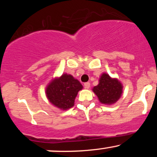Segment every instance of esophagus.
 <instances>
[{
	"instance_id": "34e87169",
	"label": "esophagus",
	"mask_w": 157,
	"mask_h": 157,
	"mask_svg": "<svg viewBox=\"0 0 157 157\" xmlns=\"http://www.w3.org/2000/svg\"><path fill=\"white\" fill-rule=\"evenodd\" d=\"M84 87L86 88V89H89V87H90V83L89 82H85L84 83Z\"/></svg>"
}]
</instances>
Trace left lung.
<instances>
[{
    "label": "left lung",
    "mask_w": 157,
    "mask_h": 157,
    "mask_svg": "<svg viewBox=\"0 0 157 157\" xmlns=\"http://www.w3.org/2000/svg\"><path fill=\"white\" fill-rule=\"evenodd\" d=\"M92 90L101 103L111 105L121 97L122 85L117 79L111 78L108 74L103 73L99 80V84Z\"/></svg>",
    "instance_id": "left-lung-1"
}]
</instances>
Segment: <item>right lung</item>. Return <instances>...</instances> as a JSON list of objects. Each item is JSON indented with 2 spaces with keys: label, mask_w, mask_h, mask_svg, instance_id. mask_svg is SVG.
<instances>
[{
  "label": "right lung",
  "mask_w": 157,
  "mask_h": 157,
  "mask_svg": "<svg viewBox=\"0 0 157 157\" xmlns=\"http://www.w3.org/2000/svg\"><path fill=\"white\" fill-rule=\"evenodd\" d=\"M82 86L71 75L63 74L55 78L46 86V94L52 105L62 110L73 107L78 91Z\"/></svg>",
  "instance_id": "right-lung-1"
}]
</instances>
